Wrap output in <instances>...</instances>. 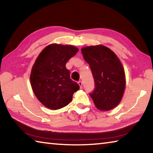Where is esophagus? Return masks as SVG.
I'll return each mask as SVG.
<instances>
[{
    "label": "esophagus",
    "instance_id": "obj_1",
    "mask_svg": "<svg viewBox=\"0 0 153 153\" xmlns=\"http://www.w3.org/2000/svg\"><path fill=\"white\" fill-rule=\"evenodd\" d=\"M77 83H78V84H79L80 88H82V81H79Z\"/></svg>",
    "mask_w": 153,
    "mask_h": 153
}]
</instances>
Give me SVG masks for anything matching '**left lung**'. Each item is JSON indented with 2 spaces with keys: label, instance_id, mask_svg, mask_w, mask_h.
Returning <instances> with one entry per match:
<instances>
[{
  "label": "left lung",
  "instance_id": "1",
  "mask_svg": "<svg viewBox=\"0 0 153 153\" xmlns=\"http://www.w3.org/2000/svg\"><path fill=\"white\" fill-rule=\"evenodd\" d=\"M81 51L94 77L95 88L90 96L95 106L100 111L115 108L120 102L126 86L125 72L120 59L102 45L84 47Z\"/></svg>",
  "mask_w": 153,
  "mask_h": 153
}]
</instances>
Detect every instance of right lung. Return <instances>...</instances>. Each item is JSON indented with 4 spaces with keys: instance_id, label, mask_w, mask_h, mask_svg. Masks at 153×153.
Returning a JSON list of instances; mask_svg holds the SVG:
<instances>
[{
    "instance_id": "1",
    "label": "right lung",
    "mask_w": 153,
    "mask_h": 153,
    "mask_svg": "<svg viewBox=\"0 0 153 153\" xmlns=\"http://www.w3.org/2000/svg\"><path fill=\"white\" fill-rule=\"evenodd\" d=\"M71 45L52 44L40 53L32 67L30 82L33 93L46 107L56 110L72 100L79 85L70 78L65 65L78 52Z\"/></svg>"
}]
</instances>
